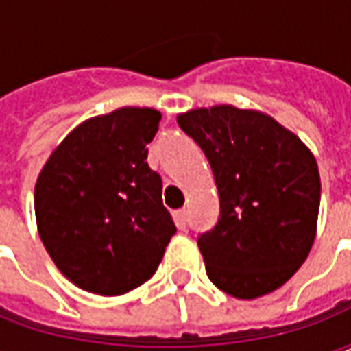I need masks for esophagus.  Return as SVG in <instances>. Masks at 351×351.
<instances>
[{
    "instance_id": "34e87169",
    "label": "esophagus",
    "mask_w": 351,
    "mask_h": 351,
    "mask_svg": "<svg viewBox=\"0 0 351 351\" xmlns=\"http://www.w3.org/2000/svg\"><path fill=\"white\" fill-rule=\"evenodd\" d=\"M175 221H176V226H178V229H186V226H188V210H186V208H182V210H176Z\"/></svg>"
}]
</instances>
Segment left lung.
<instances>
[{
    "instance_id": "8db88e82",
    "label": "left lung",
    "mask_w": 351,
    "mask_h": 351,
    "mask_svg": "<svg viewBox=\"0 0 351 351\" xmlns=\"http://www.w3.org/2000/svg\"><path fill=\"white\" fill-rule=\"evenodd\" d=\"M176 122L205 152L220 195L218 223L197 239L206 276L237 299L284 286L316 239V158L259 110L216 105L178 114Z\"/></svg>"
}]
</instances>
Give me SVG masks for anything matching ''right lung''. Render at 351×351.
Masks as SVG:
<instances>
[{
  "label": "right lung",
  "mask_w": 351,
  "mask_h": 351,
  "mask_svg": "<svg viewBox=\"0 0 351 351\" xmlns=\"http://www.w3.org/2000/svg\"><path fill=\"white\" fill-rule=\"evenodd\" d=\"M160 120L148 107L90 118L56 146L39 173V237L80 289L112 297L145 284L176 233L161 201V176L146 163V145Z\"/></svg>",
  "instance_id": "obj_1"
}]
</instances>
